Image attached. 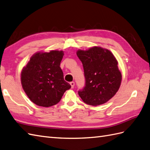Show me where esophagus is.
Wrapping results in <instances>:
<instances>
[{"label":"esophagus","instance_id":"obj_1","mask_svg":"<svg viewBox=\"0 0 150 150\" xmlns=\"http://www.w3.org/2000/svg\"><path fill=\"white\" fill-rule=\"evenodd\" d=\"M69 83H70V85H71V88L72 89L74 88V86H75V82H71Z\"/></svg>","mask_w":150,"mask_h":150}]
</instances>
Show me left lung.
I'll list each match as a JSON object with an SVG mask.
<instances>
[{"label": "left lung", "instance_id": "obj_1", "mask_svg": "<svg viewBox=\"0 0 150 150\" xmlns=\"http://www.w3.org/2000/svg\"><path fill=\"white\" fill-rule=\"evenodd\" d=\"M76 55L82 63L86 79V86L79 95L90 105L107 102L119 90L122 80L117 59L110 50L100 47L78 50Z\"/></svg>", "mask_w": 150, "mask_h": 150}]
</instances>
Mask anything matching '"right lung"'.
Wrapping results in <instances>:
<instances>
[{
    "mask_svg": "<svg viewBox=\"0 0 150 150\" xmlns=\"http://www.w3.org/2000/svg\"><path fill=\"white\" fill-rule=\"evenodd\" d=\"M62 50L38 52L21 71V83L27 96L36 105L48 107L59 102L71 86L60 68Z\"/></svg>",
    "mask_w": 150,
    "mask_h": 150,
    "instance_id": "add662e5",
    "label": "right lung"
}]
</instances>
